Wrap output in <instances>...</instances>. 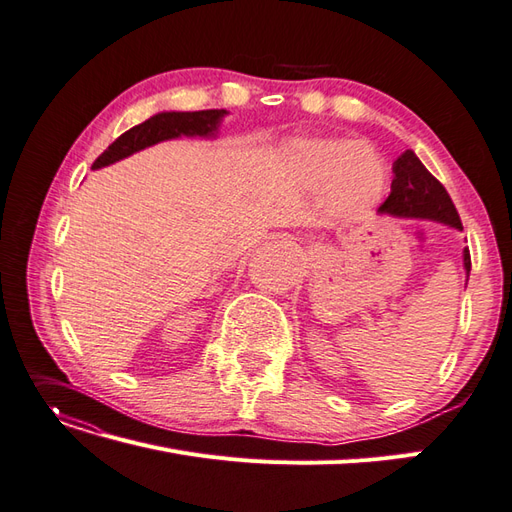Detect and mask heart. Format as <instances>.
<instances>
[{"mask_svg":"<svg viewBox=\"0 0 512 512\" xmlns=\"http://www.w3.org/2000/svg\"><path fill=\"white\" fill-rule=\"evenodd\" d=\"M290 162L309 188L326 190L339 216H361L385 192V164L368 144L348 138L296 140Z\"/></svg>","mask_w":512,"mask_h":512,"instance_id":"1","label":"heart"}]
</instances>
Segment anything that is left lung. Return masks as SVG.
<instances>
[{
    "label": "left lung",
    "mask_w": 512,
    "mask_h": 512,
    "mask_svg": "<svg viewBox=\"0 0 512 512\" xmlns=\"http://www.w3.org/2000/svg\"><path fill=\"white\" fill-rule=\"evenodd\" d=\"M391 173V192L385 203L378 207V212L402 218L437 220L463 231L461 216H458L448 190L428 173V168L419 162V157L411 149L398 155V160L391 166ZM463 264L469 279L471 257L467 248L463 251Z\"/></svg>",
    "instance_id": "8db88e82"
}]
</instances>
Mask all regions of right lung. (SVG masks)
<instances>
[{
    "label": "right lung",
    "instance_id": "right-lung-1",
    "mask_svg": "<svg viewBox=\"0 0 512 512\" xmlns=\"http://www.w3.org/2000/svg\"><path fill=\"white\" fill-rule=\"evenodd\" d=\"M227 110H201V112H160L136 127L127 129L103 151L93 168H101L123 160V157L147 149L168 138L177 136H214L218 123Z\"/></svg>",
    "mask_w": 512,
    "mask_h": 512
}]
</instances>
